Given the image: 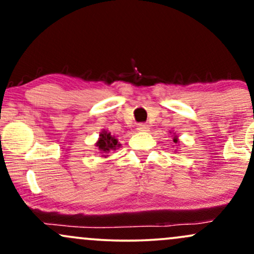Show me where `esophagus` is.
<instances>
[{"label": "esophagus", "mask_w": 254, "mask_h": 254, "mask_svg": "<svg viewBox=\"0 0 254 254\" xmlns=\"http://www.w3.org/2000/svg\"><path fill=\"white\" fill-rule=\"evenodd\" d=\"M137 130L138 131H148L149 130V127H148V124L145 123H139L137 125Z\"/></svg>", "instance_id": "esophagus-1"}]
</instances>
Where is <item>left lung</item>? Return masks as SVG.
I'll return each instance as SVG.
<instances>
[{
  "instance_id": "left-lung-1",
  "label": "left lung",
  "mask_w": 254,
  "mask_h": 254,
  "mask_svg": "<svg viewBox=\"0 0 254 254\" xmlns=\"http://www.w3.org/2000/svg\"><path fill=\"white\" fill-rule=\"evenodd\" d=\"M173 142H176V143H177V142H178V138H177V137H174V138H173Z\"/></svg>"
}]
</instances>
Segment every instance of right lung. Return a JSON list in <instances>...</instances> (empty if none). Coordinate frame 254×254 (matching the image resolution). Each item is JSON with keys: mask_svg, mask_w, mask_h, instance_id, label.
I'll use <instances>...</instances> for the list:
<instances>
[{"mask_svg": "<svg viewBox=\"0 0 254 254\" xmlns=\"http://www.w3.org/2000/svg\"><path fill=\"white\" fill-rule=\"evenodd\" d=\"M97 147L101 153H107V151L110 150H116V148L121 147V144L118 143V141L115 138V136H112L110 132L104 130L103 132L100 133V138H99Z\"/></svg>", "mask_w": 254, "mask_h": 254, "instance_id": "right-lung-1", "label": "right lung"}]
</instances>
